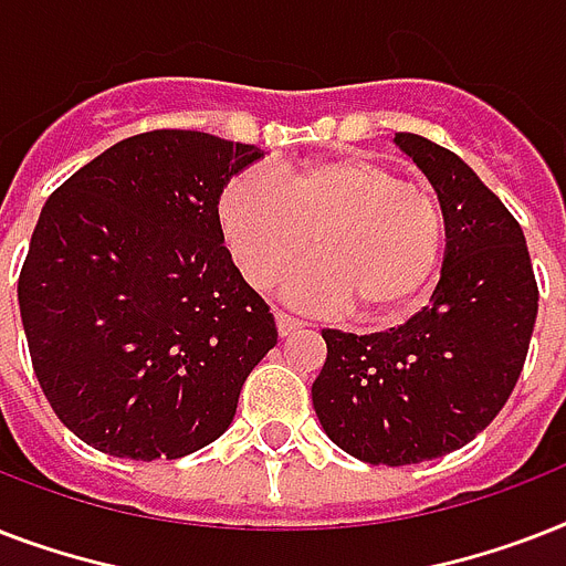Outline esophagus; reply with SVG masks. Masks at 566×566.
Returning <instances> with one entry per match:
<instances>
[{
	"instance_id": "1",
	"label": "esophagus",
	"mask_w": 566,
	"mask_h": 566,
	"mask_svg": "<svg viewBox=\"0 0 566 566\" xmlns=\"http://www.w3.org/2000/svg\"><path fill=\"white\" fill-rule=\"evenodd\" d=\"M302 326H308L302 317H293V314H287V311H275V328H279V335L282 337L293 335V332Z\"/></svg>"
}]
</instances>
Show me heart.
<instances>
[{
  "instance_id": "1",
  "label": "heart",
  "mask_w": 566,
  "mask_h": 566,
  "mask_svg": "<svg viewBox=\"0 0 566 566\" xmlns=\"http://www.w3.org/2000/svg\"><path fill=\"white\" fill-rule=\"evenodd\" d=\"M217 229L247 279L266 284L317 247L293 287L355 314L417 302L447 252L440 196L364 155H337L279 176L240 170L217 196Z\"/></svg>"
}]
</instances>
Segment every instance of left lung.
Here are the masks:
<instances>
[{"instance_id": "8db88e82", "label": "left lung", "mask_w": 566, "mask_h": 566, "mask_svg": "<svg viewBox=\"0 0 566 566\" xmlns=\"http://www.w3.org/2000/svg\"><path fill=\"white\" fill-rule=\"evenodd\" d=\"M447 211L440 282L402 326L326 328L311 385L319 426L367 464H420L491 426L517 385L537 317V282L520 222L455 153L399 132Z\"/></svg>"}]
</instances>
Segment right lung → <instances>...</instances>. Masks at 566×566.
I'll return each mask as SVG.
<instances>
[{"instance_id": "add662e5", "label": "right lung", "mask_w": 566, "mask_h": 566, "mask_svg": "<svg viewBox=\"0 0 566 566\" xmlns=\"http://www.w3.org/2000/svg\"><path fill=\"white\" fill-rule=\"evenodd\" d=\"M258 146L161 128L119 140L49 196L20 273L31 364L75 438L181 458L229 429L279 340L222 247L217 196Z\"/></svg>"}]
</instances>
